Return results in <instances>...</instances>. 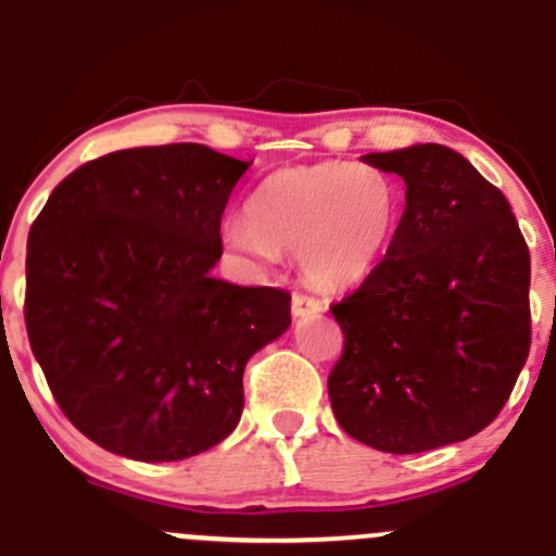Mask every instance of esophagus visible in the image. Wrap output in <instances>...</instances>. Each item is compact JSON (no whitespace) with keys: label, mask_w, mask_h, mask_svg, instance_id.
Instances as JSON below:
<instances>
[{"label":"esophagus","mask_w":556,"mask_h":556,"mask_svg":"<svg viewBox=\"0 0 556 556\" xmlns=\"http://www.w3.org/2000/svg\"><path fill=\"white\" fill-rule=\"evenodd\" d=\"M290 306H293L295 317L317 315V312L326 309V306H323V301H317L315 295H306V293H293V301H290Z\"/></svg>","instance_id":"1"}]
</instances>
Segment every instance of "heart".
<instances>
[{
	"label": "heart",
	"instance_id": "b5f03b06",
	"mask_svg": "<svg viewBox=\"0 0 556 556\" xmlns=\"http://www.w3.org/2000/svg\"><path fill=\"white\" fill-rule=\"evenodd\" d=\"M402 203L396 181L371 165H295L266 176L250 198V217L228 219L223 236L257 266L299 252L315 288L342 290L386 255Z\"/></svg>",
	"mask_w": 556,
	"mask_h": 556
}]
</instances>
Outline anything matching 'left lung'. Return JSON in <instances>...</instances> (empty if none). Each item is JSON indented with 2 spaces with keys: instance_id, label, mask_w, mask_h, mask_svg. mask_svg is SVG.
<instances>
[{
  "instance_id": "8db88e82",
  "label": "left lung",
  "mask_w": 556,
  "mask_h": 556,
  "mask_svg": "<svg viewBox=\"0 0 556 556\" xmlns=\"http://www.w3.org/2000/svg\"><path fill=\"white\" fill-rule=\"evenodd\" d=\"M404 179L386 257L331 304L344 348L328 375L339 427L386 454L472 438L530 355V250L510 203L440 143L366 154Z\"/></svg>"
}]
</instances>
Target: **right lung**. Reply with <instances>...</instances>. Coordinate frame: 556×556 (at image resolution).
<instances>
[{
	"mask_svg": "<svg viewBox=\"0 0 556 556\" xmlns=\"http://www.w3.org/2000/svg\"><path fill=\"white\" fill-rule=\"evenodd\" d=\"M250 163L201 143L124 149L75 168L31 223L24 320L80 434L138 462L223 443L244 366L290 326V293L212 277Z\"/></svg>",
	"mask_w": 556,
	"mask_h": 556,
	"instance_id": "1",
	"label": "right lung"
}]
</instances>
